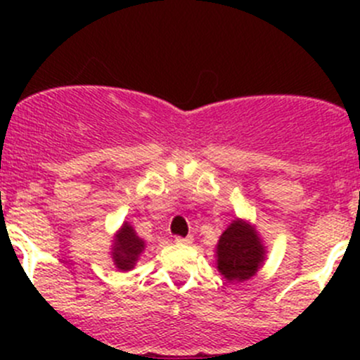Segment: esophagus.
I'll list each match as a JSON object with an SVG mask.
<instances>
[{
  "instance_id": "34e87169",
  "label": "esophagus",
  "mask_w": 360,
  "mask_h": 360,
  "mask_svg": "<svg viewBox=\"0 0 360 360\" xmlns=\"http://www.w3.org/2000/svg\"><path fill=\"white\" fill-rule=\"evenodd\" d=\"M193 237H176V244H191Z\"/></svg>"
}]
</instances>
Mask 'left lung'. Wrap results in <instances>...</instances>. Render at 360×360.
I'll list each match as a JSON object with an SVG mask.
<instances>
[{
  "label": "left lung",
  "mask_w": 360,
  "mask_h": 360,
  "mask_svg": "<svg viewBox=\"0 0 360 360\" xmlns=\"http://www.w3.org/2000/svg\"><path fill=\"white\" fill-rule=\"evenodd\" d=\"M266 245L259 231L249 221L237 219L228 224L216 245L217 271L231 284L252 278L263 268Z\"/></svg>",
  "instance_id": "obj_1"
}]
</instances>
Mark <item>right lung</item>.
I'll return each mask as SVG.
<instances>
[{
  "instance_id": "add662e5",
  "label": "right lung",
  "mask_w": 360,
  "mask_h": 360,
  "mask_svg": "<svg viewBox=\"0 0 360 360\" xmlns=\"http://www.w3.org/2000/svg\"><path fill=\"white\" fill-rule=\"evenodd\" d=\"M146 249V242L136 233L130 223L123 221L120 230L116 231L112 237V244L110 256L112 259V264L118 268L120 271H130L136 268L137 261H139L141 254Z\"/></svg>"
}]
</instances>
